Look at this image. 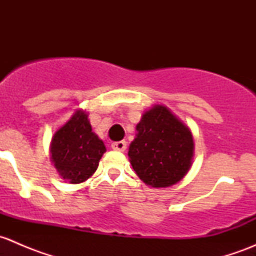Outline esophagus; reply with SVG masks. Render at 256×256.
<instances>
[{
    "label": "esophagus",
    "instance_id": "1",
    "mask_svg": "<svg viewBox=\"0 0 256 256\" xmlns=\"http://www.w3.org/2000/svg\"><path fill=\"white\" fill-rule=\"evenodd\" d=\"M112 150H116V151H125L126 150V142L125 141H116V142L112 144Z\"/></svg>",
    "mask_w": 256,
    "mask_h": 256
}]
</instances>
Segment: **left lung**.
Instances as JSON below:
<instances>
[{
  "label": "left lung",
  "instance_id": "left-lung-1",
  "mask_svg": "<svg viewBox=\"0 0 256 256\" xmlns=\"http://www.w3.org/2000/svg\"><path fill=\"white\" fill-rule=\"evenodd\" d=\"M128 158L138 178L154 188L176 184L192 166L194 142L190 128L164 105L144 112L136 125Z\"/></svg>",
  "mask_w": 256,
  "mask_h": 256
}]
</instances>
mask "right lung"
<instances>
[{
	"instance_id": "1",
	"label": "right lung",
	"mask_w": 256,
	"mask_h": 256,
	"mask_svg": "<svg viewBox=\"0 0 256 256\" xmlns=\"http://www.w3.org/2000/svg\"><path fill=\"white\" fill-rule=\"evenodd\" d=\"M105 151L102 140L92 132L88 114L76 110L54 134L50 160L59 176L76 184L92 176Z\"/></svg>"
}]
</instances>
